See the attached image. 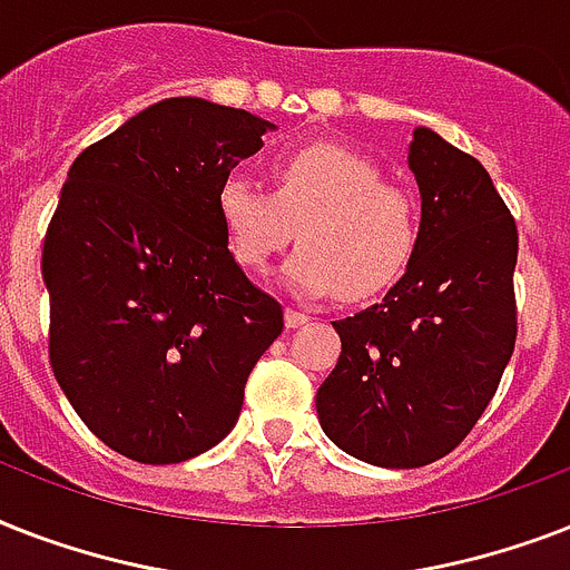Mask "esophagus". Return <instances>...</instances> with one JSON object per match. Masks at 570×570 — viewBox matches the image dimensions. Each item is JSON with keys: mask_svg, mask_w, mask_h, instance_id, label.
<instances>
[{"mask_svg": "<svg viewBox=\"0 0 570 570\" xmlns=\"http://www.w3.org/2000/svg\"><path fill=\"white\" fill-rule=\"evenodd\" d=\"M306 321V314L297 312V308H285V326H288V330H299Z\"/></svg>", "mask_w": 570, "mask_h": 570, "instance_id": "34e87169", "label": "esophagus"}]
</instances>
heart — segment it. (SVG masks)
I'll return each mask as SVG.
<instances>
[{
    "instance_id": "obj_1",
    "label": "heart",
    "mask_w": 570,
    "mask_h": 570,
    "mask_svg": "<svg viewBox=\"0 0 570 570\" xmlns=\"http://www.w3.org/2000/svg\"><path fill=\"white\" fill-rule=\"evenodd\" d=\"M273 194L244 176L217 190V214L244 267L262 271L294 235L279 285L297 299L380 294L400 279L421 235L417 199L382 181L380 164L338 144H308L273 158Z\"/></svg>"
}]
</instances>
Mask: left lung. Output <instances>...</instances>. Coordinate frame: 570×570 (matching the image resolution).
I'll use <instances>...</instances> for the list:
<instances>
[{"label": "left lung", "mask_w": 570, "mask_h": 570, "mask_svg": "<svg viewBox=\"0 0 570 570\" xmlns=\"http://www.w3.org/2000/svg\"><path fill=\"white\" fill-rule=\"evenodd\" d=\"M409 170L421 235L380 303L335 321L341 356L314 406L326 439L380 468L448 456L515 350L518 229L480 161L417 126Z\"/></svg>", "instance_id": "obj_1"}]
</instances>
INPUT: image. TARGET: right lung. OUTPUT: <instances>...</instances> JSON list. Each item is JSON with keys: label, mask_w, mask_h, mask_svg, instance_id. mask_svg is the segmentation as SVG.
I'll use <instances>...</instances> for the list:
<instances>
[{"label": "right lung", "mask_w": 570, "mask_h": 570, "mask_svg": "<svg viewBox=\"0 0 570 570\" xmlns=\"http://www.w3.org/2000/svg\"><path fill=\"white\" fill-rule=\"evenodd\" d=\"M273 129L244 108L161 99L67 173L40 262L49 362L88 430L135 462L220 444L285 326L217 214L220 185Z\"/></svg>", "instance_id": "obj_1"}]
</instances>
